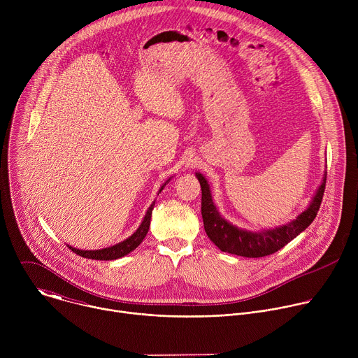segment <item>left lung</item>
<instances>
[{
	"label": "left lung",
	"mask_w": 358,
	"mask_h": 358,
	"mask_svg": "<svg viewBox=\"0 0 358 358\" xmlns=\"http://www.w3.org/2000/svg\"><path fill=\"white\" fill-rule=\"evenodd\" d=\"M196 178L201 184V214L203 221V228L208 238L222 250L238 257L245 258H262L268 257L282 249L292 239H294L300 232L308 228L316 218L320 203L323 199L324 188H326V174L323 178V184L319 187L310 207L301 213L294 221L287 225L261 231V232H249L245 229H239L229 222H227L218 213L217 207L213 202L210 185L207 180L199 173H196Z\"/></svg>",
	"instance_id": "8db88e82"
}]
</instances>
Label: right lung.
<instances>
[{
	"label": "right lung",
	"mask_w": 358,
	"mask_h": 358,
	"mask_svg": "<svg viewBox=\"0 0 358 358\" xmlns=\"http://www.w3.org/2000/svg\"><path fill=\"white\" fill-rule=\"evenodd\" d=\"M163 189V187H162ZM160 189V191H162ZM152 208H155V202L151 203L141 225L138 227V229L130 236L127 238L126 241L117 243V245H113L110 248H105V249H97V250H80V249H76V248H72L69 246V249L72 252H75L76 255H79V257L82 258H87V259H97V261H113V259H119L122 257H124V255L130 253L131 250H134L140 243L141 241L144 239V236L147 235V231H148V227H150V220H151V213H152Z\"/></svg>",
	"instance_id": "obj_1"
}]
</instances>
